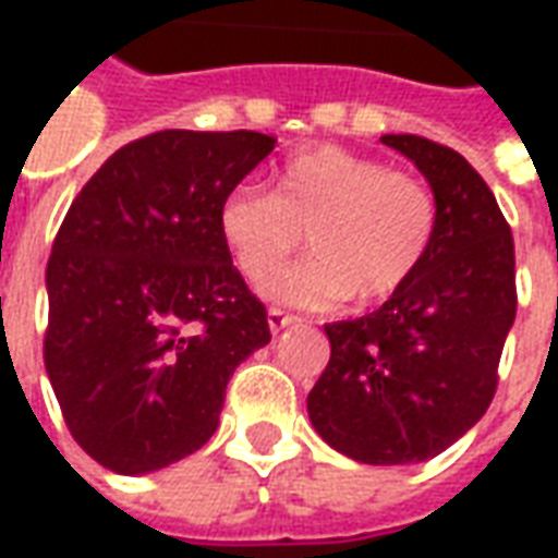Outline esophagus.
<instances>
[{
	"instance_id": "1",
	"label": "esophagus",
	"mask_w": 558,
	"mask_h": 558,
	"mask_svg": "<svg viewBox=\"0 0 558 558\" xmlns=\"http://www.w3.org/2000/svg\"><path fill=\"white\" fill-rule=\"evenodd\" d=\"M295 326V316L283 314V311H278V307H271L268 311V328H271V335H278V331H283V328Z\"/></svg>"
}]
</instances>
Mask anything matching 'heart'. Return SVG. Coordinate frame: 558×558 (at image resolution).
<instances>
[{
  "mask_svg": "<svg viewBox=\"0 0 558 558\" xmlns=\"http://www.w3.org/2000/svg\"><path fill=\"white\" fill-rule=\"evenodd\" d=\"M220 239L244 278L263 287L304 242L311 259L280 275L268 295L331 307L398 295L424 263L436 203L415 175L340 146H314L278 170L275 194L242 184L223 196Z\"/></svg>",
  "mask_w": 558,
  "mask_h": 558,
  "instance_id": "1",
  "label": "heart"
}]
</instances>
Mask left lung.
Masks as SVG:
<instances>
[{"instance_id": "1", "label": "left lung", "mask_w": 558, "mask_h": 558, "mask_svg": "<svg viewBox=\"0 0 558 558\" xmlns=\"http://www.w3.org/2000/svg\"><path fill=\"white\" fill-rule=\"evenodd\" d=\"M436 203L430 251L379 311L328 323L331 359L307 395L314 430L371 466L442 454L487 412L514 326V239L496 196L454 148L386 134Z\"/></svg>"}]
</instances>
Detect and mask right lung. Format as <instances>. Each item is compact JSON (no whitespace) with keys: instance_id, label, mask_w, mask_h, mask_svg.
I'll return each instance as SVG.
<instances>
[{"instance_id":"add662e5","label":"right lung","mask_w":558,"mask_h":558,"mask_svg":"<svg viewBox=\"0 0 558 558\" xmlns=\"http://www.w3.org/2000/svg\"><path fill=\"white\" fill-rule=\"evenodd\" d=\"M275 143L160 131L119 148L68 208L47 263L44 367L68 430L101 466L148 475L194 454L232 371L271 340L218 211Z\"/></svg>"}]
</instances>
